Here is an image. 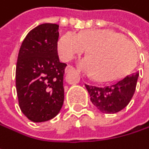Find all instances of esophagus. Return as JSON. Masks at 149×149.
Wrapping results in <instances>:
<instances>
[{"instance_id":"obj_1","label":"esophagus","mask_w":149,"mask_h":149,"mask_svg":"<svg viewBox=\"0 0 149 149\" xmlns=\"http://www.w3.org/2000/svg\"><path fill=\"white\" fill-rule=\"evenodd\" d=\"M75 70L74 67H72V65H67L66 67H65V73H67V72H72V71H73Z\"/></svg>"}]
</instances>
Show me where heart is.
I'll return each instance as SVG.
<instances>
[{"mask_svg":"<svg viewBox=\"0 0 149 149\" xmlns=\"http://www.w3.org/2000/svg\"><path fill=\"white\" fill-rule=\"evenodd\" d=\"M86 50L85 58L80 60V68L93 74L98 81L113 79L129 69L135 58V49L123 36L111 31L84 30L76 34L64 33L58 41L57 50L64 61Z\"/></svg>","mask_w":149,"mask_h":149,"instance_id":"1","label":"heart"}]
</instances>
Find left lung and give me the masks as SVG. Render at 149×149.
I'll return each mask as SVG.
<instances>
[{
  "label": "left lung",
  "mask_w": 149,
  "mask_h": 149,
  "mask_svg": "<svg viewBox=\"0 0 149 149\" xmlns=\"http://www.w3.org/2000/svg\"><path fill=\"white\" fill-rule=\"evenodd\" d=\"M138 72L126 76L109 85L98 87L85 84L91 101L101 112L114 114L124 109L130 102L135 91Z\"/></svg>",
  "instance_id": "1"
}]
</instances>
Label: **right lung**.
I'll list each match as a JSON object with an SVG mask.
<instances>
[{"mask_svg":"<svg viewBox=\"0 0 149 149\" xmlns=\"http://www.w3.org/2000/svg\"><path fill=\"white\" fill-rule=\"evenodd\" d=\"M58 25L45 23L31 30L19 51L16 91L22 113L32 122L55 117L64 104L66 64L58 58Z\"/></svg>","mask_w":149,"mask_h":149,"instance_id":"1","label":"right lung"}]
</instances>
